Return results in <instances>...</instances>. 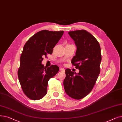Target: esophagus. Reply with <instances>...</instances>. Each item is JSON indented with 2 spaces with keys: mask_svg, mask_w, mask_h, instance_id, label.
Instances as JSON below:
<instances>
[{
  "mask_svg": "<svg viewBox=\"0 0 122 122\" xmlns=\"http://www.w3.org/2000/svg\"><path fill=\"white\" fill-rule=\"evenodd\" d=\"M60 70L61 71H63V72H64L65 71V69L64 68H60Z\"/></svg>",
  "mask_w": 122,
  "mask_h": 122,
  "instance_id": "34e87169",
  "label": "esophagus"
}]
</instances>
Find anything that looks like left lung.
Instances as JSON below:
<instances>
[{
    "mask_svg": "<svg viewBox=\"0 0 122 122\" xmlns=\"http://www.w3.org/2000/svg\"><path fill=\"white\" fill-rule=\"evenodd\" d=\"M68 34L77 48L71 63L79 72L76 74L67 69L63 84L69 96L79 100L90 93L96 82L102 60L101 48L97 39L85 30L70 31Z\"/></svg>",
    "mask_w": 122,
    "mask_h": 122,
    "instance_id": "8db88e82",
    "label": "left lung"
}]
</instances>
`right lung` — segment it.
I'll return each mask as SVG.
<instances>
[{"label": "right lung", "instance_id": "right-lung-1", "mask_svg": "<svg viewBox=\"0 0 122 122\" xmlns=\"http://www.w3.org/2000/svg\"><path fill=\"white\" fill-rule=\"evenodd\" d=\"M64 33L63 31L43 30L28 39L20 56L18 77L24 94L29 99L38 100L47 93L48 82L59 71V67H49L41 64L43 57L51 54L56 44Z\"/></svg>", "mask_w": 122, "mask_h": 122}]
</instances>
